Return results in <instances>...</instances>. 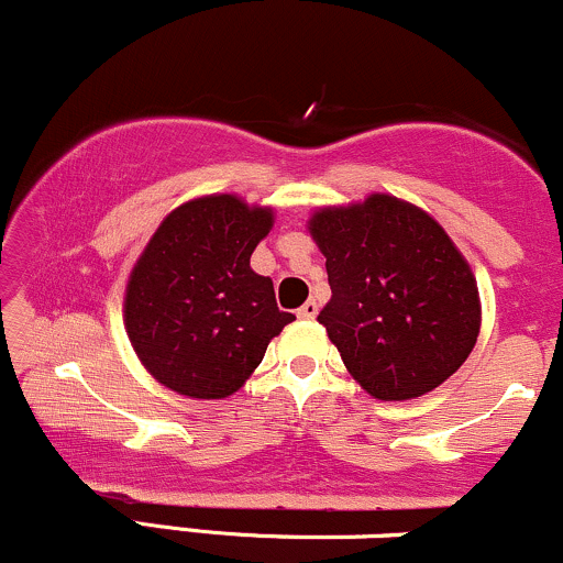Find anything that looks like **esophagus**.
Masks as SVG:
<instances>
[{"label":"esophagus","mask_w":563,"mask_h":563,"mask_svg":"<svg viewBox=\"0 0 563 563\" xmlns=\"http://www.w3.org/2000/svg\"><path fill=\"white\" fill-rule=\"evenodd\" d=\"M318 301H314V299H309L307 303H303V307L299 309V312H296V314H299V318L301 320H314V318H318Z\"/></svg>","instance_id":"obj_1"}]
</instances>
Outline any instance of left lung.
Wrapping results in <instances>:
<instances>
[{
	"label": "left lung",
	"mask_w": 563,
	"mask_h": 563,
	"mask_svg": "<svg viewBox=\"0 0 563 563\" xmlns=\"http://www.w3.org/2000/svg\"><path fill=\"white\" fill-rule=\"evenodd\" d=\"M307 230L331 283L318 322L373 399L423 397L466 363L482 328L479 288L429 211L371 192L320 206Z\"/></svg>",
	"instance_id": "obj_1"
}]
</instances>
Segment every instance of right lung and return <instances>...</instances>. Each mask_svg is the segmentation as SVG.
<instances>
[{"label":"right lung","mask_w":563,"mask_h":563,"mask_svg":"<svg viewBox=\"0 0 563 563\" xmlns=\"http://www.w3.org/2000/svg\"><path fill=\"white\" fill-rule=\"evenodd\" d=\"M275 224L273 206L232 192L185 200L142 249L126 280L124 328L145 371L192 399L235 394L267 344L296 318L251 254Z\"/></svg>","instance_id":"right-lung-1"}]
</instances>
